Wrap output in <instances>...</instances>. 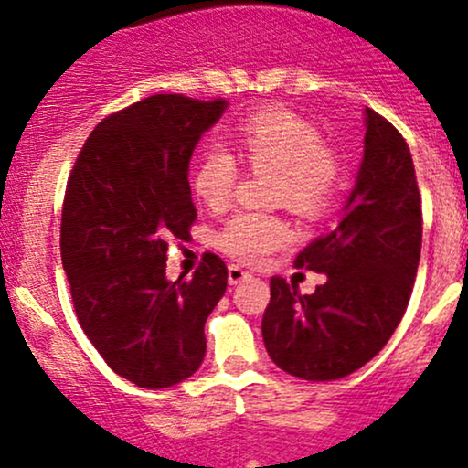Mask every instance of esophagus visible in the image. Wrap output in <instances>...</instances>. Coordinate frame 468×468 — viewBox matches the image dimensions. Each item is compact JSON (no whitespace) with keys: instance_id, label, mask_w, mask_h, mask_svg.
Here are the masks:
<instances>
[{"instance_id":"esophagus-1","label":"esophagus","mask_w":468,"mask_h":468,"mask_svg":"<svg viewBox=\"0 0 468 468\" xmlns=\"http://www.w3.org/2000/svg\"><path fill=\"white\" fill-rule=\"evenodd\" d=\"M249 278H250V273L244 271L239 264H230V267H229V282L230 284H239V282H244V280H249Z\"/></svg>"}]
</instances>
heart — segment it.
I'll return each instance as SVG.
<instances>
[{
	"label": "heart",
	"instance_id": "heart-1",
	"mask_svg": "<svg viewBox=\"0 0 468 468\" xmlns=\"http://www.w3.org/2000/svg\"><path fill=\"white\" fill-rule=\"evenodd\" d=\"M239 159L249 170L275 172L273 199L303 218H318L332 206L341 181V159L316 127L303 116L267 107L239 121L235 130ZM242 176L238 159L224 147L201 152L190 186L210 210H224ZM218 247L244 264L262 262L292 239V229L280 215L239 210L218 230Z\"/></svg>",
	"mask_w": 468,
	"mask_h": 468
}]
</instances>
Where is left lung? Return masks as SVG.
Returning a JSON list of instances; mask_svg holds the SVG:
<instances>
[{"mask_svg":"<svg viewBox=\"0 0 468 468\" xmlns=\"http://www.w3.org/2000/svg\"><path fill=\"white\" fill-rule=\"evenodd\" d=\"M421 253V197L410 147L367 107L366 150L343 218L293 260L327 275L303 296L273 275L262 338L289 375L332 381L381 352L410 300Z\"/></svg>","mask_w":468,"mask_h":468,"instance_id":"8db88e82","label":"left lung"}]
</instances>
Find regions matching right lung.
<instances>
[{
    "mask_svg": "<svg viewBox=\"0 0 468 468\" xmlns=\"http://www.w3.org/2000/svg\"><path fill=\"white\" fill-rule=\"evenodd\" d=\"M224 98L156 93L102 118L69 172L60 253L82 332L107 366L141 388L199 370L204 324L229 284L215 253L170 282L172 239L197 219L188 164Z\"/></svg>",
    "mask_w": 468,
    "mask_h": 468,
    "instance_id": "add662e5",
    "label": "right lung"
}]
</instances>
